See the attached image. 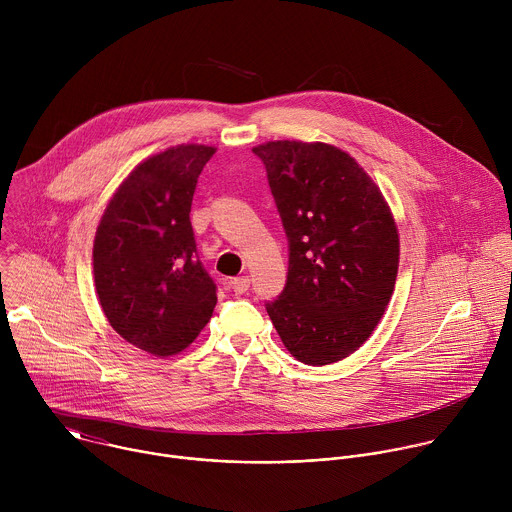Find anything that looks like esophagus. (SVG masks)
Listing matches in <instances>:
<instances>
[{"label":"esophagus","instance_id":"obj_1","mask_svg":"<svg viewBox=\"0 0 512 512\" xmlns=\"http://www.w3.org/2000/svg\"><path fill=\"white\" fill-rule=\"evenodd\" d=\"M249 285H251V279L247 277V275H241V277H235V279H231V289L235 291V294H245V291L249 289Z\"/></svg>","mask_w":512,"mask_h":512}]
</instances>
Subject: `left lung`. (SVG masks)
<instances>
[{"instance_id": "left-lung-1", "label": "left lung", "mask_w": 512, "mask_h": 512, "mask_svg": "<svg viewBox=\"0 0 512 512\" xmlns=\"http://www.w3.org/2000/svg\"><path fill=\"white\" fill-rule=\"evenodd\" d=\"M253 154L289 249L285 287L265 310L300 362L342 360L373 334L393 296L399 235L391 210L369 174L334 145L285 139Z\"/></svg>"}]
</instances>
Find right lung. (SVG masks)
Instances as JSON below:
<instances>
[{"label":"right lung","mask_w":512,"mask_h":512,"mask_svg":"<svg viewBox=\"0 0 512 512\" xmlns=\"http://www.w3.org/2000/svg\"><path fill=\"white\" fill-rule=\"evenodd\" d=\"M208 145H178L141 162L99 223L93 273L101 308L129 344L172 356L208 324L216 283L198 259L190 206Z\"/></svg>","instance_id":"right-lung-1"}]
</instances>
